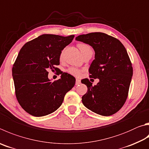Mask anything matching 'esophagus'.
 <instances>
[{"label":"esophagus","mask_w":149,"mask_h":149,"mask_svg":"<svg viewBox=\"0 0 149 149\" xmlns=\"http://www.w3.org/2000/svg\"><path fill=\"white\" fill-rule=\"evenodd\" d=\"M81 83V81L79 79H76V82H75V85H79Z\"/></svg>","instance_id":"obj_1"}]
</instances>
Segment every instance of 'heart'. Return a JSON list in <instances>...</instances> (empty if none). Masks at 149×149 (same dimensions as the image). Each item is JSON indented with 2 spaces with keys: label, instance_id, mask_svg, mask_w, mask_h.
I'll return each mask as SVG.
<instances>
[{
  "label": "heart",
  "instance_id": "obj_1",
  "mask_svg": "<svg viewBox=\"0 0 149 149\" xmlns=\"http://www.w3.org/2000/svg\"><path fill=\"white\" fill-rule=\"evenodd\" d=\"M78 47H79V49H80L81 53L82 55H83L84 53H85L86 52H88V51H93V49H92V48L90 45L86 44H84V43H80V44H78ZM63 53H64V51H62L61 53V58H63ZM68 72L70 74H71L74 75H79L80 74L79 70L76 68H70L68 70Z\"/></svg>",
  "mask_w": 149,
  "mask_h": 149
}]
</instances>
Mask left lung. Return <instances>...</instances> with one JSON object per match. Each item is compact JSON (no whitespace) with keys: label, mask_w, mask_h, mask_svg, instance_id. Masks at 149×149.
Wrapping results in <instances>:
<instances>
[{"label":"left lung","mask_w":149,"mask_h":149,"mask_svg":"<svg viewBox=\"0 0 149 149\" xmlns=\"http://www.w3.org/2000/svg\"><path fill=\"white\" fill-rule=\"evenodd\" d=\"M75 40L94 49V60L88 71L91 77L99 79L94 86L88 79L81 81L88 88L82 96L83 105L102 116L115 114L126 100L133 75L126 48L119 40L103 32L79 35Z\"/></svg>","instance_id":"1"}]
</instances>
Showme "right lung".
Instances as JSON below:
<instances>
[{"mask_svg": "<svg viewBox=\"0 0 149 149\" xmlns=\"http://www.w3.org/2000/svg\"><path fill=\"white\" fill-rule=\"evenodd\" d=\"M74 35L61 36L42 34L21 49L12 68L15 95L23 109L34 117L53 113L63 104L66 93L74 87L75 79L68 73L51 82L48 70H56L62 51Z\"/></svg>", "mask_w": 149, "mask_h": 149, "instance_id": "right-lung-1", "label": "right lung"}]
</instances>
